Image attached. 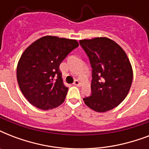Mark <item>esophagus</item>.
<instances>
[{"mask_svg":"<svg viewBox=\"0 0 149 149\" xmlns=\"http://www.w3.org/2000/svg\"><path fill=\"white\" fill-rule=\"evenodd\" d=\"M73 84H74L75 86H81V83H80L78 79H76V80L74 81V83H73Z\"/></svg>","mask_w":149,"mask_h":149,"instance_id":"34e87169","label":"esophagus"}]
</instances>
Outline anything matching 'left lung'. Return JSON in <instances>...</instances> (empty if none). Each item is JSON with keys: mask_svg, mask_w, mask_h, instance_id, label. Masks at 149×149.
<instances>
[{"mask_svg": "<svg viewBox=\"0 0 149 149\" xmlns=\"http://www.w3.org/2000/svg\"><path fill=\"white\" fill-rule=\"evenodd\" d=\"M92 70V94L84 98L86 106L97 112H106L118 106L127 97L133 79V70L127 54L111 38L82 39Z\"/></svg>", "mask_w": 149, "mask_h": 149, "instance_id": "8db88e82", "label": "left lung"}]
</instances>
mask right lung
I'll use <instances>...</instances> for the list:
<instances>
[{"mask_svg": "<svg viewBox=\"0 0 149 149\" xmlns=\"http://www.w3.org/2000/svg\"><path fill=\"white\" fill-rule=\"evenodd\" d=\"M78 46L75 39L46 36L24 50L17 63V80L31 105L46 111L64 102L68 87L63 84L59 65Z\"/></svg>", "mask_w": 149, "mask_h": 149, "instance_id": "right-lung-1", "label": "right lung"}]
</instances>
